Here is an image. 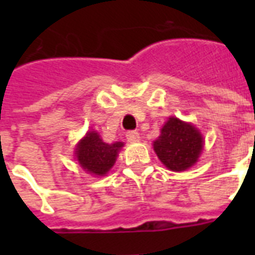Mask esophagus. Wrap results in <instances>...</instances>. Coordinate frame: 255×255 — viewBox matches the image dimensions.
Returning a JSON list of instances; mask_svg holds the SVG:
<instances>
[{"label":"esophagus","instance_id":"34e87169","mask_svg":"<svg viewBox=\"0 0 255 255\" xmlns=\"http://www.w3.org/2000/svg\"><path fill=\"white\" fill-rule=\"evenodd\" d=\"M126 137H127L128 141H131V143H135V141H139L140 136H139V132L136 131H129L126 133Z\"/></svg>","mask_w":255,"mask_h":255}]
</instances>
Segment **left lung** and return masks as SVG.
<instances>
[{
	"label": "left lung",
	"instance_id": "8db88e82",
	"mask_svg": "<svg viewBox=\"0 0 255 255\" xmlns=\"http://www.w3.org/2000/svg\"><path fill=\"white\" fill-rule=\"evenodd\" d=\"M202 144L197 128L177 118H169L159 139L153 141V149L168 169L181 172L194 165L202 151Z\"/></svg>",
	"mask_w": 255,
	"mask_h": 255
}]
</instances>
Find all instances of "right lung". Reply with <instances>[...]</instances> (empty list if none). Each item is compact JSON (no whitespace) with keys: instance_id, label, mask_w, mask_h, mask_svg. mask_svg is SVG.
<instances>
[{"instance_id":"1","label":"right lung","mask_w":255,"mask_h":255,"mask_svg":"<svg viewBox=\"0 0 255 255\" xmlns=\"http://www.w3.org/2000/svg\"><path fill=\"white\" fill-rule=\"evenodd\" d=\"M122 147L123 143L120 141L106 144L100 139L98 132L90 131L78 144L75 155L86 172L95 176H104L115 164L118 152Z\"/></svg>"}]
</instances>
